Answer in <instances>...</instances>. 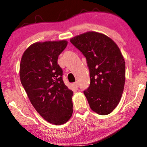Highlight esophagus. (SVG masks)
Segmentation results:
<instances>
[{"label": "esophagus", "instance_id": "obj_1", "mask_svg": "<svg viewBox=\"0 0 147 147\" xmlns=\"http://www.w3.org/2000/svg\"><path fill=\"white\" fill-rule=\"evenodd\" d=\"M73 86H74V87H75V89H78V87H79V85H78L77 82H75V83L73 84Z\"/></svg>", "mask_w": 147, "mask_h": 147}]
</instances>
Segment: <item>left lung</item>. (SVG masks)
I'll list each match as a JSON object with an SVG mask.
<instances>
[{
	"label": "left lung",
	"mask_w": 147,
	"mask_h": 147,
	"mask_svg": "<svg viewBox=\"0 0 147 147\" xmlns=\"http://www.w3.org/2000/svg\"><path fill=\"white\" fill-rule=\"evenodd\" d=\"M87 59L90 85L84 91L91 109L99 115L110 113L124 91L126 66L120 48L108 36L87 31L70 40Z\"/></svg>",
	"instance_id": "1"
}]
</instances>
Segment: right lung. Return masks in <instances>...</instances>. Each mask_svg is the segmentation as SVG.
Listing matches in <instances>:
<instances>
[{"label": "right lung", "instance_id": "1", "mask_svg": "<svg viewBox=\"0 0 147 147\" xmlns=\"http://www.w3.org/2000/svg\"><path fill=\"white\" fill-rule=\"evenodd\" d=\"M66 40L36 42L26 49L21 59L19 76L31 104L47 122L63 124L72 115L73 92L62 80L58 56Z\"/></svg>", "mask_w": 147, "mask_h": 147}]
</instances>
